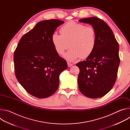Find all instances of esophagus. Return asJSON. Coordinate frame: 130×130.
<instances>
[{"label": "esophagus", "mask_w": 130, "mask_h": 130, "mask_svg": "<svg viewBox=\"0 0 130 130\" xmlns=\"http://www.w3.org/2000/svg\"><path fill=\"white\" fill-rule=\"evenodd\" d=\"M67 65H68V66L69 67H70L71 66H72L73 64H71V63H67Z\"/></svg>", "instance_id": "1"}]
</instances>
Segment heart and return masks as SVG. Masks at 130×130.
Instances as JSON below:
<instances>
[{"instance_id": "obj_1", "label": "heart", "mask_w": 130, "mask_h": 130, "mask_svg": "<svg viewBox=\"0 0 130 130\" xmlns=\"http://www.w3.org/2000/svg\"><path fill=\"white\" fill-rule=\"evenodd\" d=\"M60 32L61 34L53 33L51 41L60 55L64 53L69 44L71 48L64 55L66 60L72 62L80 57L85 59L93 52L96 45V33L93 27L71 21L62 27Z\"/></svg>"}]
</instances>
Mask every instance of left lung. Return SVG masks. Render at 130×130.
Wrapping results in <instances>:
<instances>
[{
    "label": "left lung",
    "mask_w": 130,
    "mask_h": 130,
    "mask_svg": "<svg viewBox=\"0 0 130 130\" xmlns=\"http://www.w3.org/2000/svg\"><path fill=\"white\" fill-rule=\"evenodd\" d=\"M79 22L91 25L96 33L93 52L85 61L76 64L80 69L79 88L87 97L100 98L108 93L116 80L120 63L119 44L112 30L100 18L88 17Z\"/></svg>",
    "instance_id": "obj_1"
}]
</instances>
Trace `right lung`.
<instances>
[{"label": "right lung", "mask_w": 130, "mask_h": 130, "mask_svg": "<svg viewBox=\"0 0 130 130\" xmlns=\"http://www.w3.org/2000/svg\"><path fill=\"white\" fill-rule=\"evenodd\" d=\"M64 22L59 20L38 23L20 40L14 51L15 76L30 95L38 98L48 97L59 86L61 73L67 68L52 43L51 36Z\"/></svg>", "instance_id": "1"}]
</instances>
